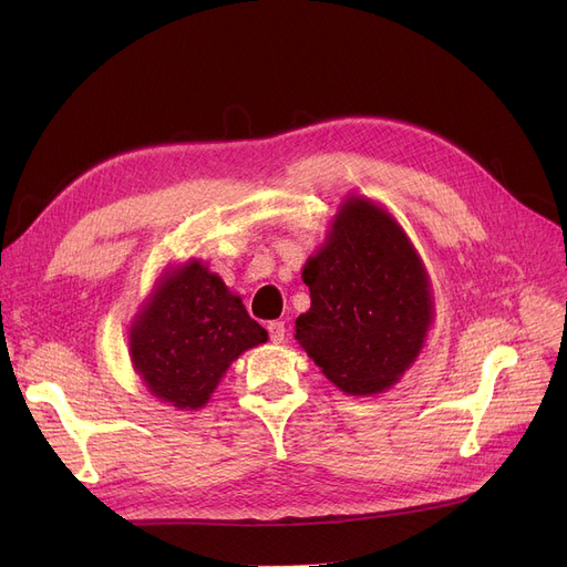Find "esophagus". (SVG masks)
<instances>
[{
	"label": "esophagus",
	"mask_w": 567,
	"mask_h": 567,
	"mask_svg": "<svg viewBox=\"0 0 567 567\" xmlns=\"http://www.w3.org/2000/svg\"><path fill=\"white\" fill-rule=\"evenodd\" d=\"M268 338H271L274 344H282L285 342V321L268 323Z\"/></svg>",
	"instance_id": "34e87169"
}]
</instances>
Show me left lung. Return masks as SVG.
I'll use <instances>...</instances> for the list:
<instances>
[{
    "label": "left lung",
    "instance_id": "8db88e82",
    "mask_svg": "<svg viewBox=\"0 0 567 567\" xmlns=\"http://www.w3.org/2000/svg\"><path fill=\"white\" fill-rule=\"evenodd\" d=\"M303 282L310 310L293 338L326 379L349 395L398 383L434 319L427 271L398 220L365 197L344 199Z\"/></svg>",
    "mask_w": 567,
    "mask_h": 567
}]
</instances>
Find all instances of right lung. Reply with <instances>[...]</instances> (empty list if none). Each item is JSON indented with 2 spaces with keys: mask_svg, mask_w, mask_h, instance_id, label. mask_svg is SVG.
Instances as JSON below:
<instances>
[{
  "mask_svg": "<svg viewBox=\"0 0 567 567\" xmlns=\"http://www.w3.org/2000/svg\"><path fill=\"white\" fill-rule=\"evenodd\" d=\"M266 340L223 278L188 259L161 276L131 326L128 351L148 393L193 411L212 400L231 361Z\"/></svg>",
  "mask_w": 567,
  "mask_h": 567,
  "instance_id": "add662e5",
  "label": "right lung"
}]
</instances>
